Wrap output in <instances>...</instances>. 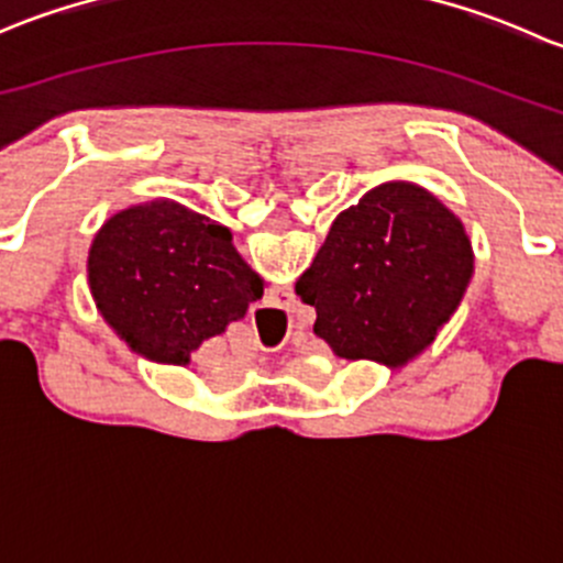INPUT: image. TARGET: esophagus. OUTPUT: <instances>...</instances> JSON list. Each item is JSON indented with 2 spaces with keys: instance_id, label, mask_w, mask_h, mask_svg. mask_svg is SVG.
Instances as JSON below:
<instances>
[{
  "instance_id": "obj_1",
  "label": "esophagus",
  "mask_w": 563,
  "mask_h": 563,
  "mask_svg": "<svg viewBox=\"0 0 563 563\" xmlns=\"http://www.w3.org/2000/svg\"><path fill=\"white\" fill-rule=\"evenodd\" d=\"M280 294H283V297H291V294H288V291H280ZM286 305H288V299H277V302L272 305V316L280 318L283 313H286Z\"/></svg>"
}]
</instances>
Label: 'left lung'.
Here are the masks:
<instances>
[{
  "instance_id": "8db88e82",
  "label": "left lung",
  "mask_w": 563,
  "mask_h": 563,
  "mask_svg": "<svg viewBox=\"0 0 563 563\" xmlns=\"http://www.w3.org/2000/svg\"><path fill=\"white\" fill-rule=\"evenodd\" d=\"M474 272L463 223L424 187L389 181L334 218L297 294L343 360L406 365L455 313Z\"/></svg>"
}]
</instances>
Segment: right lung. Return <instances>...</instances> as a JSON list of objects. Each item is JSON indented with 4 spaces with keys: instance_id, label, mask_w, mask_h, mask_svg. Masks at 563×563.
Listing matches in <instances>:
<instances>
[{
    "instance_id": "add662e5",
    "label": "right lung",
    "mask_w": 563,
    "mask_h": 563,
    "mask_svg": "<svg viewBox=\"0 0 563 563\" xmlns=\"http://www.w3.org/2000/svg\"><path fill=\"white\" fill-rule=\"evenodd\" d=\"M89 286L130 349L168 365H187L264 294L231 231L174 201L113 214L89 250Z\"/></svg>"
}]
</instances>
